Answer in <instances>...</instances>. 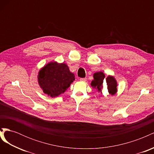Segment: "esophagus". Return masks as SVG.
<instances>
[{"label":"esophagus","mask_w":154,"mask_h":154,"mask_svg":"<svg viewBox=\"0 0 154 154\" xmlns=\"http://www.w3.org/2000/svg\"><path fill=\"white\" fill-rule=\"evenodd\" d=\"M80 81H83V82H85L87 80V78H82L80 79Z\"/></svg>","instance_id":"esophagus-1"}]
</instances>
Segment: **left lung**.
<instances>
[{
	"mask_svg": "<svg viewBox=\"0 0 154 154\" xmlns=\"http://www.w3.org/2000/svg\"><path fill=\"white\" fill-rule=\"evenodd\" d=\"M94 80L91 82V86L96 88L99 92L102 94V89L103 88V85L106 84L107 91L110 94L114 95L117 92V82L114 76H109L105 78V76L103 72H96L93 75Z\"/></svg>",
	"mask_w": 154,
	"mask_h": 154,
	"instance_id": "left-lung-1",
	"label": "left lung"
}]
</instances>
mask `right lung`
I'll use <instances>...</instances> for the list:
<instances>
[{"label": "right lung", "instance_id": "obj_1", "mask_svg": "<svg viewBox=\"0 0 154 154\" xmlns=\"http://www.w3.org/2000/svg\"><path fill=\"white\" fill-rule=\"evenodd\" d=\"M74 77L66 63L51 62L40 70L38 82L45 94L55 97L67 89Z\"/></svg>", "mask_w": 154, "mask_h": 154}]
</instances>
